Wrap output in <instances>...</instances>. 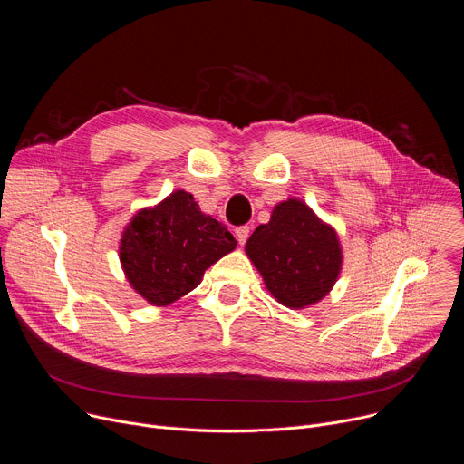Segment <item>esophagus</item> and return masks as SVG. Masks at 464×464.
Here are the masks:
<instances>
[{
    "instance_id": "obj_1",
    "label": "esophagus",
    "mask_w": 464,
    "mask_h": 464,
    "mask_svg": "<svg viewBox=\"0 0 464 464\" xmlns=\"http://www.w3.org/2000/svg\"><path fill=\"white\" fill-rule=\"evenodd\" d=\"M235 237H237L238 244L242 246V244L247 240V237H249V227H247V226H240V227H237V229H235Z\"/></svg>"
}]
</instances>
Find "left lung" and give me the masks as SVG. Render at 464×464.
Here are the masks:
<instances>
[{
    "instance_id": "obj_1",
    "label": "left lung",
    "mask_w": 464,
    "mask_h": 464,
    "mask_svg": "<svg viewBox=\"0 0 464 464\" xmlns=\"http://www.w3.org/2000/svg\"><path fill=\"white\" fill-rule=\"evenodd\" d=\"M246 255L268 292L294 310L315 304L333 290L343 264L336 229L297 198L274 208L270 222L247 238Z\"/></svg>"
}]
</instances>
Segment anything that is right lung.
<instances>
[{"mask_svg": "<svg viewBox=\"0 0 464 464\" xmlns=\"http://www.w3.org/2000/svg\"><path fill=\"white\" fill-rule=\"evenodd\" d=\"M237 247L227 227L200 211L192 194L174 190L134 215L122 231V272L143 299L167 306L202 283L206 270Z\"/></svg>", "mask_w": 464, "mask_h": 464, "instance_id": "right-lung-1", "label": "right lung"}]
</instances>
